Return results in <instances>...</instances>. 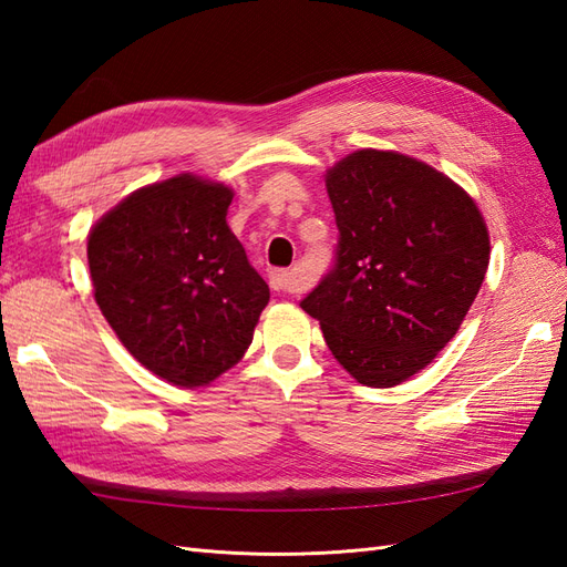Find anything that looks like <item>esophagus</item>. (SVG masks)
I'll return each mask as SVG.
<instances>
[{"instance_id": "esophagus-1", "label": "esophagus", "mask_w": 567, "mask_h": 567, "mask_svg": "<svg viewBox=\"0 0 567 567\" xmlns=\"http://www.w3.org/2000/svg\"><path fill=\"white\" fill-rule=\"evenodd\" d=\"M269 286L277 290V293H300L302 290L300 279L293 271H286V269L269 271Z\"/></svg>"}]
</instances>
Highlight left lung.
<instances>
[{
    "label": "left lung",
    "instance_id": "obj_1",
    "mask_svg": "<svg viewBox=\"0 0 567 567\" xmlns=\"http://www.w3.org/2000/svg\"><path fill=\"white\" fill-rule=\"evenodd\" d=\"M336 262L300 307L352 379L392 388L433 362L483 286L489 234L447 175L362 148L326 173Z\"/></svg>",
    "mask_w": 567,
    "mask_h": 567
}]
</instances>
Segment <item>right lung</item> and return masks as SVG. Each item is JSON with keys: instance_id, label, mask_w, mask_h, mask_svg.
Wrapping results in <instances>:
<instances>
[{"instance_id": "right-lung-1", "label": "right lung", "mask_w": 567, "mask_h": 567, "mask_svg": "<svg viewBox=\"0 0 567 567\" xmlns=\"http://www.w3.org/2000/svg\"><path fill=\"white\" fill-rule=\"evenodd\" d=\"M229 186L177 175L101 217L87 238L94 300L127 352L163 381L198 388L231 369L269 302L227 225Z\"/></svg>"}]
</instances>
